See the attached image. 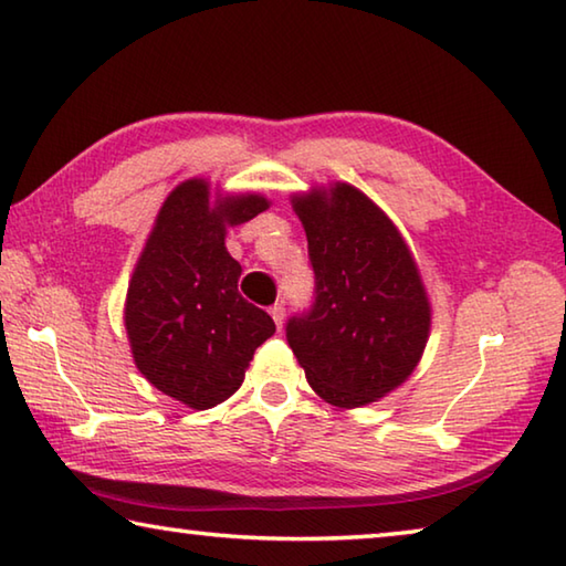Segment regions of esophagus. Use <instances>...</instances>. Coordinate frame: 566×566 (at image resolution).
Returning a JSON list of instances; mask_svg holds the SVG:
<instances>
[{
	"mask_svg": "<svg viewBox=\"0 0 566 566\" xmlns=\"http://www.w3.org/2000/svg\"><path fill=\"white\" fill-rule=\"evenodd\" d=\"M271 318L275 321V325H277V331L283 328V318H285V308H283V303H275V305H271Z\"/></svg>",
	"mask_w": 566,
	"mask_h": 566,
	"instance_id": "obj_1",
	"label": "esophagus"
}]
</instances>
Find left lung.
<instances>
[{
    "label": "left lung",
    "instance_id": "obj_1",
    "mask_svg": "<svg viewBox=\"0 0 566 566\" xmlns=\"http://www.w3.org/2000/svg\"><path fill=\"white\" fill-rule=\"evenodd\" d=\"M315 273L311 311L285 338L311 388L335 408L375 402L410 378L430 335V303L398 228L350 184L293 198Z\"/></svg>",
    "mask_w": 566,
    "mask_h": 566
}]
</instances>
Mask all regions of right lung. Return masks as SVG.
Returning <instances> with one entry per match:
<instances>
[{"label": "right lung", "mask_w": 566, "mask_h": 566, "mask_svg": "<svg viewBox=\"0 0 566 566\" xmlns=\"http://www.w3.org/2000/svg\"><path fill=\"white\" fill-rule=\"evenodd\" d=\"M265 208L258 193L211 206L208 181H184L158 211L128 283L124 323L136 368L193 410L231 398L258 345L275 333L271 315L238 293L241 265L226 251V226Z\"/></svg>", "instance_id": "obj_1"}]
</instances>
